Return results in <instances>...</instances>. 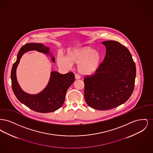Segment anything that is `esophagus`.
I'll return each instance as SVG.
<instances>
[{"mask_svg": "<svg viewBox=\"0 0 153 153\" xmlns=\"http://www.w3.org/2000/svg\"><path fill=\"white\" fill-rule=\"evenodd\" d=\"M80 78H81V77H80L79 74H76V75H75V79H76V80L80 79Z\"/></svg>", "mask_w": 153, "mask_h": 153, "instance_id": "obj_1", "label": "esophagus"}]
</instances>
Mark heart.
Instances as JSON below:
<instances>
[{
  "label": "heart",
  "mask_w": 153,
  "mask_h": 153,
  "mask_svg": "<svg viewBox=\"0 0 153 153\" xmlns=\"http://www.w3.org/2000/svg\"><path fill=\"white\" fill-rule=\"evenodd\" d=\"M102 53L90 46L69 49L67 56L60 54L57 56V63L62 69H69L73 64H78L77 70L83 75H89L98 70L102 64Z\"/></svg>",
  "instance_id": "1"
}]
</instances>
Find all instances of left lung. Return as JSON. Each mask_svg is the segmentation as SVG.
I'll return each mask as SVG.
<instances>
[{"label":"left lung","mask_w":153,"mask_h":153,"mask_svg":"<svg viewBox=\"0 0 153 153\" xmlns=\"http://www.w3.org/2000/svg\"><path fill=\"white\" fill-rule=\"evenodd\" d=\"M106 48L100 68L84 79V97L88 105L98 110L114 108L126 102L135 85L136 66L130 52L115 41L102 42Z\"/></svg>","instance_id":"1"}]
</instances>
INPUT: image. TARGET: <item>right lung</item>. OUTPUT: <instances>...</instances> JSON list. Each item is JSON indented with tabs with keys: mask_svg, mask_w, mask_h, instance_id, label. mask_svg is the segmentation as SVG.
Wrapping results in <instances>:
<instances>
[{
	"mask_svg": "<svg viewBox=\"0 0 153 153\" xmlns=\"http://www.w3.org/2000/svg\"><path fill=\"white\" fill-rule=\"evenodd\" d=\"M49 50V47L45 46L42 44L25 45L18 53L17 59L13 65L11 73L12 88L18 100L30 109L41 113L54 112L63 105L66 91L74 81V74L72 72L62 74L52 71L49 82L44 90L37 94L32 95L24 92L19 86L16 79V71L23 54L31 51L49 54L51 61L55 62V58Z\"/></svg>",
	"mask_w": 153,
	"mask_h": 153,
	"instance_id": "obj_1",
	"label": "right lung"
}]
</instances>
